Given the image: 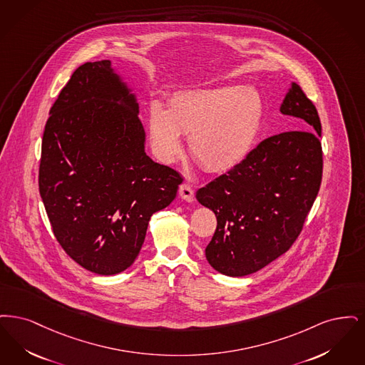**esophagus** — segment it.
I'll list each match as a JSON object with an SVG mask.
<instances>
[{"label": "esophagus", "mask_w": 365, "mask_h": 365, "mask_svg": "<svg viewBox=\"0 0 365 365\" xmlns=\"http://www.w3.org/2000/svg\"><path fill=\"white\" fill-rule=\"evenodd\" d=\"M178 195H180V197L182 199V200H185V202H193V199H195V193H193V190H192V187H190V184H182V185H180V190H178Z\"/></svg>", "instance_id": "obj_1"}]
</instances>
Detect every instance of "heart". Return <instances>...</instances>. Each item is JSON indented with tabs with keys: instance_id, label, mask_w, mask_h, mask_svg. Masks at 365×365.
<instances>
[{
	"instance_id": "obj_1",
	"label": "heart",
	"mask_w": 365,
	"mask_h": 365,
	"mask_svg": "<svg viewBox=\"0 0 365 365\" xmlns=\"http://www.w3.org/2000/svg\"><path fill=\"white\" fill-rule=\"evenodd\" d=\"M263 98L252 86H220L177 93L165 110L154 103L148 136L155 155L173 162L180 135H188L190 155L211 173L229 172L250 154L263 120Z\"/></svg>"
}]
</instances>
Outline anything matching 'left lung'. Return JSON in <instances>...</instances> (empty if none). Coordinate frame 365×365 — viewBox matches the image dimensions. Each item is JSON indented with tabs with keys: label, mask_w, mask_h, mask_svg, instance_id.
<instances>
[{
	"label": "left lung",
	"mask_w": 365,
	"mask_h": 365,
	"mask_svg": "<svg viewBox=\"0 0 365 365\" xmlns=\"http://www.w3.org/2000/svg\"><path fill=\"white\" fill-rule=\"evenodd\" d=\"M279 111L297 128L259 143L226 175L196 192L217 217L206 248L210 266L227 277H244L285 254L302 232L317 199L323 157L317 108L296 83Z\"/></svg>",
	"instance_id": "8db88e82"
}]
</instances>
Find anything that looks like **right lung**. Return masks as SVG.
<instances>
[{
  "mask_svg": "<svg viewBox=\"0 0 365 365\" xmlns=\"http://www.w3.org/2000/svg\"><path fill=\"white\" fill-rule=\"evenodd\" d=\"M181 182L145 154L136 94L110 60L80 65L50 110L39 165L41 197L63 251L99 275L127 269L151 215Z\"/></svg>",
  "mask_w": 365,
  "mask_h": 365,
  "instance_id": "1",
  "label": "right lung"
}]
</instances>
